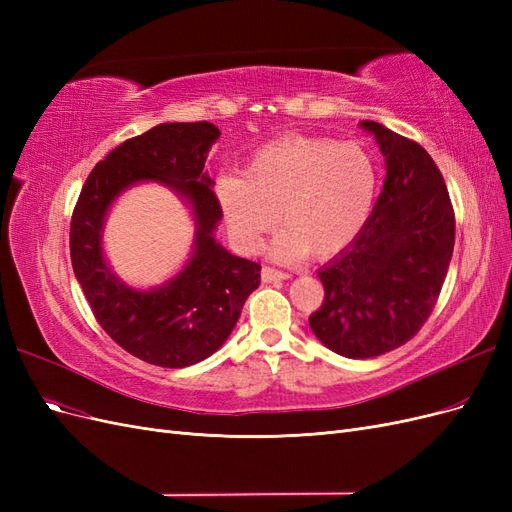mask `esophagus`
I'll return each instance as SVG.
<instances>
[{"label": "esophagus", "mask_w": 512, "mask_h": 512, "mask_svg": "<svg viewBox=\"0 0 512 512\" xmlns=\"http://www.w3.org/2000/svg\"><path fill=\"white\" fill-rule=\"evenodd\" d=\"M262 282H282V280H288V273H284V271H277V269H273V267H265L262 269Z\"/></svg>", "instance_id": "esophagus-1"}]
</instances>
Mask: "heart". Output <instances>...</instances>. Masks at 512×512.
I'll use <instances>...</instances> for the list:
<instances>
[{
    "label": "heart",
    "instance_id": "b5f03b06",
    "mask_svg": "<svg viewBox=\"0 0 512 512\" xmlns=\"http://www.w3.org/2000/svg\"><path fill=\"white\" fill-rule=\"evenodd\" d=\"M215 194L241 250L256 252L280 211L286 228L271 247L275 258H331L367 224L378 168L359 143L288 134L256 149L245 177L222 175Z\"/></svg>",
    "mask_w": 512,
    "mask_h": 512
}]
</instances>
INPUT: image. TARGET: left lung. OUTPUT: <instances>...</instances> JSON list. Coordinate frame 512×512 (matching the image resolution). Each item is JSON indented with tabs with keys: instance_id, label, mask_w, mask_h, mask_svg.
<instances>
[{
	"instance_id": "obj_1",
	"label": "left lung",
	"mask_w": 512,
	"mask_h": 512,
	"mask_svg": "<svg viewBox=\"0 0 512 512\" xmlns=\"http://www.w3.org/2000/svg\"><path fill=\"white\" fill-rule=\"evenodd\" d=\"M361 126L384 153V185L359 237L318 271L324 301L309 316L320 342L348 359L391 352L421 331L455 247V211L436 162L382 123Z\"/></svg>"
}]
</instances>
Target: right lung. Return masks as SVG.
Instances as JSON below:
<instances>
[{
	"label": "right lung",
	"instance_id": "right-lung-1",
	"mask_svg": "<svg viewBox=\"0 0 512 512\" xmlns=\"http://www.w3.org/2000/svg\"><path fill=\"white\" fill-rule=\"evenodd\" d=\"M220 130L209 121L160 123L123 141L91 170L70 222L76 280L106 335L141 361L188 367L218 350L260 284V265L228 254L213 230L222 205L203 173ZM156 178L191 200L197 220L195 254L166 287L132 291L105 267L99 232L105 209L132 182Z\"/></svg>",
	"mask_w": 512,
	"mask_h": 512
}]
</instances>
